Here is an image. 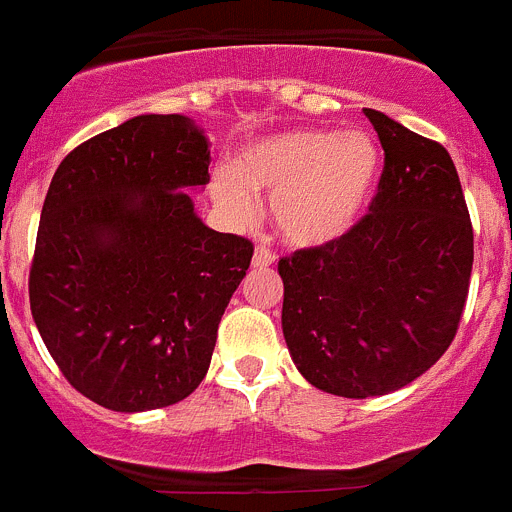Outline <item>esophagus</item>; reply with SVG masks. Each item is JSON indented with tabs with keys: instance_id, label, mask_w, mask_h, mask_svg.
Returning a JSON list of instances; mask_svg holds the SVG:
<instances>
[{
	"instance_id": "1",
	"label": "esophagus",
	"mask_w": 512,
	"mask_h": 512,
	"mask_svg": "<svg viewBox=\"0 0 512 512\" xmlns=\"http://www.w3.org/2000/svg\"><path fill=\"white\" fill-rule=\"evenodd\" d=\"M251 264H253V269H266V266L274 264V253H271L266 246H256Z\"/></svg>"
}]
</instances>
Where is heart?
<instances>
[{
	"instance_id": "b5f03b06",
	"label": "heart",
	"mask_w": 512,
	"mask_h": 512,
	"mask_svg": "<svg viewBox=\"0 0 512 512\" xmlns=\"http://www.w3.org/2000/svg\"><path fill=\"white\" fill-rule=\"evenodd\" d=\"M377 140L364 130H292L246 148L238 166L212 171L210 197L230 223L271 200V223L300 248L333 243L354 228L377 187Z\"/></svg>"
}]
</instances>
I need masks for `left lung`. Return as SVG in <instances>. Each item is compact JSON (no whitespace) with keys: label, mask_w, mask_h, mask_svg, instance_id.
Returning a JSON list of instances; mask_svg holds the SVG:
<instances>
[{"label":"left lung","mask_w":512,"mask_h":512,"mask_svg":"<svg viewBox=\"0 0 512 512\" xmlns=\"http://www.w3.org/2000/svg\"><path fill=\"white\" fill-rule=\"evenodd\" d=\"M384 148L369 215L343 238L279 261L282 330L297 372L351 400L390 395L446 354L474 235L449 151L364 110Z\"/></svg>","instance_id":"8db88e82"}]
</instances>
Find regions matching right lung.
Returning a JSON list of instances; mask_svg holds the SVG:
<instances>
[{"instance_id": "add662e5", "label": "right lung", "mask_w": 512, "mask_h": 512, "mask_svg": "<svg viewBox=\"0 0 512 512\" xmlns=\"http://www.w3.org/2000/svg\"><path fill=\"white\" fill-rule=\"evenodd\" d=\"M210 140L138 115L63 158L40 212L30 310L63 377L115 413L192 395L253 246L202 223Z\"/></svg>"}]
</instances>
